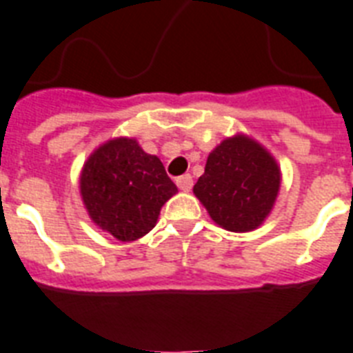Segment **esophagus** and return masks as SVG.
I'll return each instance as SVG.
<instances>
[{"label": "esophagus", "mask_w": 353, "mask_h": 353, "mask_svg": "<svg viewBox=\"0 0 353 353\" xmlns=\"http://www.w3.org/2000/svg\"><path fill=\"white\" fill-rule=\"evenodd\" d=\"M176 185H179L180 191L188 193V191H191V188H193V176H191V174H182V176L176 179Z\"/></svg>", "instance_id": "obj_1"}]
</instances>
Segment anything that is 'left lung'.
I'll return each instance as SVG.
<instances>
[{
	"instance_id": "left-lung-1",
	"label": "left lung",
	"mask_w": 353,
	"mask_h": 353,
	"mask_svg": "<svg viewBox=\"0 0 353 353\" xmlns=\"http://www.w3.org/2000/svg\"><path fill=\"white\" fill-rule=\"evenodd\" d=\"M279 188L281 170L274 157L252 137L236 133L209 153L193 193L216 225L249 232L263 225Z\"/></svg>"
}]
</instances>
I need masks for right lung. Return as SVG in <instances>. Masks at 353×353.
I'll return each instance as SVG.
<instances>
[{
  "instance_id": "right-lung-1",
  "label": "right lung",
  "mask_w": 353,
  "mask_h": 353,
  "mask_svg": "<svg viewBox=\"0 0 353 353\" xmlns=\"http://www.w3.org/2000/svg\"><path fill=\"white\" fill-rule=\"evenodd\" d=\"M79 191L92 222L119 241H135L157 225L179 189L159 157L130 137L104 142L84 162Z\"/></svg>"
}]
</instances>
